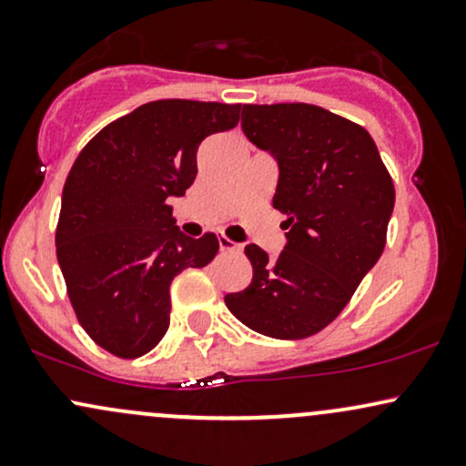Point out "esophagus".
I'll use <instances>...</instances> for the list:
<instances>
[{
	"label": "esophagus",
	"mask_w": 466,
	"mask_h": 466,
	"mask_svg": "<svg viewBox=\"0 0 466 466\" xmlns=\"http://www.w3.org/2000/svg\"><path fill=\"white\" fill-rule=\"evenodd\" d=\"M218 249H221V251H238L240 245L234 243V240H229L228 237H221V238H218Z\"/></svg>",
	"instance_id": "esophagus-1"
}]
</instances>
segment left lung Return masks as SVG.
I'll list each match as a JSON object with an SVG mask.
<instances>
[{
	"label": "left lung",
	"instance_id": "8db88e82",
	"mask_svg": "<svg viewBox=\"0 0 466 466\" xmlns=\"http://www.w3.org/2000/svg\"><path fill=\"white\" fill-rule=\"evenodd\" d=\"M243 133L278 162L274 208L287 245L269 258L248 245L251 282L226 304L274 339H304L329 326L381 258L394 184L363 127L307 103L243 105Z\"/></svg>",
	"mask_w": 466,
	"mask_h": 466
}]
</instances>
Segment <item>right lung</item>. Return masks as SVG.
Returning a JSON list of instances; mask_svg holds the SVG:
<instances>
[{
	"label": "right lung",
	"instance_id": "1",
	"mask_svg": "<svg viewBox=\"0 0 466 466\" xmlns=\"http://www.w3.org/2000/svg\"><path fill=\"white\" fill-rule=\"evenodd\" d=\"M240 105L153 100L96 133L69 170L56 258L80 326L100 349L136 360L170 324V282L206 267L218 238L179 232L168 197L197 177V148L238 125Z\"/></svg>",
	"mask_w": 466,
	"mask_h": 466
}]
</instances>
